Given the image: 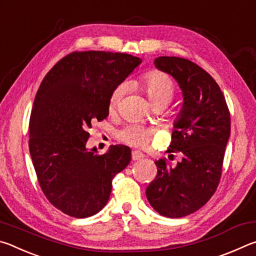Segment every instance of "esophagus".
Instances as JSON below:
<instances>
[{
    "label": "esophagus",
    "mask_w": 256,
    "mask_h": 256,
    "mask_svg": "<svg viewBox=\"0 0 256 256\" xmlns=\"http://www.w3.org/2000/svg\"><path fill=\"white\" fill-rule=\"evenodd\" d=\"M144 157V156L140 154V152H138V151H132V159L133 160H140Z\"/></svg>",
    "instance_id": "obj_1"
}]
</instances>
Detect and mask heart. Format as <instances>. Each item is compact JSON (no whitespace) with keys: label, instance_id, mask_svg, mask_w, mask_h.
<instances>
[{"label":"heart","instance_id":"heart-1","mask_svg":"<svg viewBox=\"0 0 256 256\" xmlns=\"http://www.w3.org/2000/svg\"><path fill=\"white\" fill-rule=\"evenodd\" d=\"M142 88L146 96L148 97L151 105H164L170 104L175 94V86L170 76L160 71L148 72L142 79ZM126 86L118 84L112 92L110 98V108L112 110L118 106L120 99L124 96ZM154 134V130L144 125L132 124L124 128L120 132V138L128 144L138 146H146Z\"/></svg>","mask_w":256,"mask_h":256}]
</instances>
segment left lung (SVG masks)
<instances>
[{
  "label": "left lung",
  "instance_id": "1",
  "mask_svg": "<svg viewBox=\"0 0 256 256\" xmlns=\"http://www.w3.org/2000/svg\"><path fill=\"white\" fill-rule=\"evenodd\" d=\"M154 66L174 78L183 94L168 150L183 154V158L175 167L164 159L154 162L157 176L146 194L159 214L182 218L204 206L218 188L230 114L218 84L196 63L160 56Z\"/></svg>",
  "mask_w": 256,
  "mask_h": 256
}]
</instances>
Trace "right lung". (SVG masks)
<instances>
[{"label":"right lung","instance_id":"obj_1","mask_svg":"<svg viewBox=\"0 0 256 256\" xmlns=\"http://www.w3.org/2000/svg\"><path fill=\"white\" fill-rule=\"evenodd\" d=\"M141 62L124 53L74 52L42 79L30 115L29 151L42 190L63 214H96L108 202L112 178L131 162L126 146L97 154L86 144L92 123L110 114L112 92Z\"/></svg>","mask_w":256,"mask_h":256}]
</instances>
